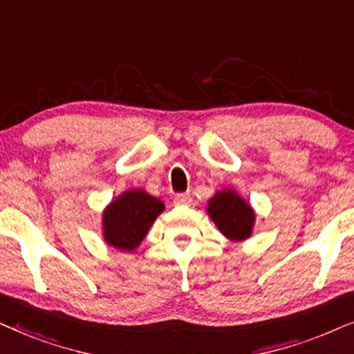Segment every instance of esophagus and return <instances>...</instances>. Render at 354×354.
<instances>
[{
  "mask_svg": "<svg viewBox=\"0 0 354 354\" xmlns=\"http://www.w3.org/2000/svg\"><path fill=\"white\" fill-rule=\"evenodd\" d=\"M174 203H176L177 206H190L192 205L190 193H178V195L174 196Z\"/></svg>",
  "mask_w": 354,
  "mask_h": 354,
  "instance_id": "1",
  "label": "esophagus"
}]
</instances>
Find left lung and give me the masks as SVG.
Instances as JSON below:
<instances>
[{"instance_id": "left-lung-1", "label": "left lung", "mask_w": 354, "mask_h": 354, "mask_svg": "<svg viewBox=\"0 0 354 354\" xmlns=\"http://www.w3.org/2000/svg\"><path fill=\"white\" fill-rule=\"evenodd\" d=\"M207 214L232 241L246 240L253 232L256 217L253 207L232 190L217 192L207 203Z\"/></svg>"}]
</instances>
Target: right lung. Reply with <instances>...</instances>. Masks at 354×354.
<instances>
[{
	"instance_id": "add662e5",
	"label": "right lung",
	"mask_w": 354,
	"mask_h": 354,
	"mask_svg": "<svg viewBox=\"0 0 354 354\" xmlns=\"http://www.w3.org/2000/svg\"><path fill=\"white\" fill-rule=\"evenodd\" d=\"M162 211V201L142 188L124 192L103 212L104 241L120 251H133Z\"/></svg>"
}]
</instances>
